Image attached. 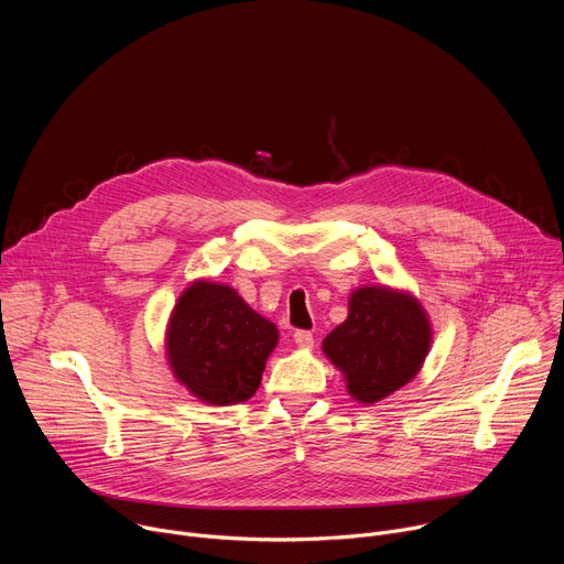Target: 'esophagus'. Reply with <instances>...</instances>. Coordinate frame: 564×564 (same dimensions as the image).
Returning <instances> with one entry per match:
<instances>
[{
    "instance_id": "1",
    "label": "esophagus",
    "mask_w": 564,
    "mask_h": 564,
    "mask_svg": "<svg viewBox=\"0 0 564 564\" xmlns=\"http://www.w3.org/2000/svg\"><path fill=\"white\" fill-rule=\"evenodd\" d=\"M294 344H296L299 348H303V350H312L314 337H312V333H307V330H296V333H294Z\"/></svg>"
}]
</instances>
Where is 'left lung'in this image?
<instances>
[{"label":"left lung","mask_w":564,"mask_h":564,"mask_svg":"<svg viewBox=\"0 0 564 564\" xmlns=\"http://www.w3.org/2000/svg\"><path fill=\"white\" fill-rule=\"evenodd\" d=\"M433 344L431 318L404 290L364 285L350 294L348 318L321 344L359 404H377L422 370Z\"/></svg>","instance_id":"obj_1"}]
</instances>
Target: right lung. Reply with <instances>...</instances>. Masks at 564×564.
I'll return each mask as SVG.
<instances>
[{"mask_svg": "<svg viewBox=\"0 0 564 564\" xmlns=\"http://www.w3.org/2000/svg\"><path fill=\"white\" fill-rule=\"evenodd\" d=\"M279 330L225 283L194 281L178 296L167 324L170 368L203 404L248 401L261 386Z\"/></svg>", "mask_w": 564, "mask_h": 564, "instance_id": "1", "label": "right lung"}]
</instances>
